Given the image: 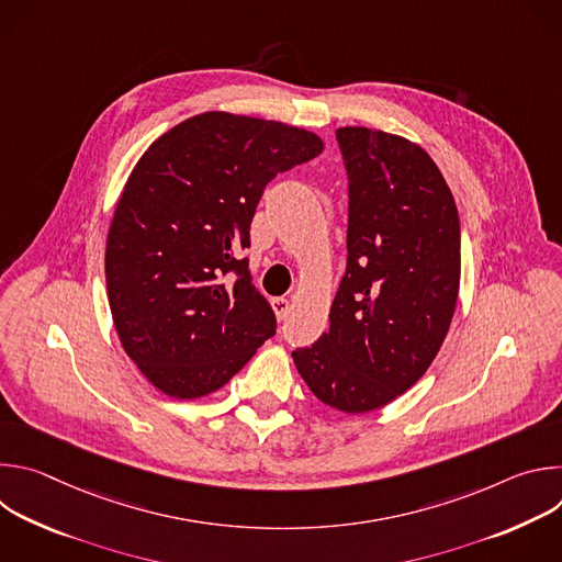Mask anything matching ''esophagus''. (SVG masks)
<instances>
[{
  "label": "esophagus",
  "mask_w": 562,
  "mask_h": 562,
  "mask_svg": "<svg viewBox=\"0 0 562 562\" xmlns=\"http://www.w3.org/2000/svg\"><path fill=\"white\" fill-rule=\"evenodd\" d=\"M271 306H273L278 319H284L289 315V311H291V300L289 297H273Z\"/></svg>",
  "instance_id": "obj_1"
}]
</instances>
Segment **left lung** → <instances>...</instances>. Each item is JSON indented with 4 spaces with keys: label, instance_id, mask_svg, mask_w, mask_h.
<instances>
[{
    "label": "left lung",
    "instance_id": "left-lung-1",
    "mask_svg": "<svg viewBox=\"0 0 562 562\" xmlns=\"http://www.w3.org/2000/svg\"><path fill=\"white\" fill-rule=\"evenodd\" d=\"M336 137L349 178L347 271L329 331L291 356L317 400L367 414L412 389L445 342L460 286V220L418 144L364 126Z\"/></svg>",
    "mask_w": 562,
    "mask_h": 562
}]
</instances>
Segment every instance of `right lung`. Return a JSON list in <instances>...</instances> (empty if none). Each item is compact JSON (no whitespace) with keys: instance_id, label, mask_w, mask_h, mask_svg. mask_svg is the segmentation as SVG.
<instances>
[{"instance_id":"right-lung-1","label":"right lung","mask_w":562,"mask_h":562,"mask_svg":"<svg viewBox=\"0 0 562 562\" xmlns=\"http://www.w3.org/2000/svg\"><path fill=\"white\" fill-rule=\"evenodd\" d=\"M315 133L209 111L159 135L131 171L106 237L115 331L178 400L224 386L276 334L251 284L249 228L267 184L323 153Z\"/></svg>"}]
</instances>
